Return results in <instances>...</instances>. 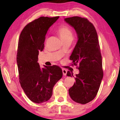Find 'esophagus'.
I'll list each match as a JSON object with an SVG mask.
<instances>
[{
  "label": "esophagus",
  "mask_w": 120,
  "mask_h": 120,
  "mask_svg": "<svg viewBox=\"0 0 120 120\" xmlns=\"http://www.w3.org/2000/svg\"><path fill=\"white\" fill-rule=\"evenodd\" d=\"M62 71H63V75H64V76H65V75H67V70L66 69H62Z\"/></svg>",
  "instance_id": "esophagus-1"
}]
</instances>
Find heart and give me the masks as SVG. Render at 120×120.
Listing matches in <instances>:
<instances>
[{"mask_svg":"<svg viewBox=\"0 0 120 120\" xmlns=\"http://www.w3.org/2000/svg\"><path fill=\"white\" fill-rule=\"evenodd\" d=\"M58 34H60L62 40L65 41L68 39L72 38V32L71 29L67 25L63 24L58 27Z\"/></svg>","mask_w":120,"mask_h":120,"instance_id":"obj_1","label":"heart"}]
</instances>
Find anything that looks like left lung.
<instances>
[{"label": "left lung", "mask_w": 120, "mask_h": 120, "mask_svg": "<svg viewBox=\"0 0 120 120\" xmlns=\"http://www.w3.org/2000/svg\"><path fill=\"white\" fill-rule=\"evenodd\" d=\"M65 21L74 28L78 37L70 60L72 66H77L79 73L76 74L75 82L69 90V94L75 102L85 104L96 97L103 77L97 33L94 25L86 18L74 16L66 18ZM67 75L74 76L70 71Z\"/></svg>", "instance_id": "1"}]
</instances>
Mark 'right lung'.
Masks as SVG:
<instances>
[{
  "instance_id": "obj_1",
  "label": "right lung",
  "mask_w": 120,
  "mask_h": 120,
  "mask_svg": "<svg viewBox=\"0 0 120 120\" xmlns=\"http://www.w3.org/2000/svg\"><path fill=\"white\" fill-rule=\"evenodd\" d=\"M59 16L40 17L28 23L21 33L18 43L17 63L19 81L28 98L36 103L50 99L53 86L63 75L57 65L40 68L39 52L44 48L46 34Z\"/></svg>"
}]
</instances>
